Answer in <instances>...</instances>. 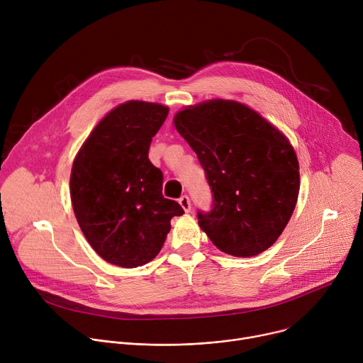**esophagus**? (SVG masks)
<instances>
[{
	"instance_id": "34e87169",
	"label": "esophagus",
	"mask_w": 363,
	"mask_h": 363,
	"mask_svg": "<svg viewBox=\"0 0 363 363\" xmlns=\"http://www.w3.org/2000/svg\"><path fill=\"white\" fill-rule=\"evenodd\" d=\"M179 205L182 206V210H184L185 213H189V211H191V201H189V198H188L186 195H184V196L179 198Z\"/></svg>"
}]
</instances>
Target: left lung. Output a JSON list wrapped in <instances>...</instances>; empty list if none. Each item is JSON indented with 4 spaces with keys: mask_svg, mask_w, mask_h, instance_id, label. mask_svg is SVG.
I'll return each mask as SVG.
<instances>
[{
    "mask_svg": "<svg viewBox=\"0 0 363 363\" xmlns=\"http://www.w3.org/2000/svg\"><path fill=\"white\" fill-rule=\"evenodd\" d=\"M202 165L213 195L198 224L234 257H254L281 235L296 208L300 174L289 138L244 103L211 99L174 116Z\"/></svg>",
    "mask_w": 363,
    "mask_h": 363,
    "instance_id": "8db88e82",
    "label": "left lung"
}]
</instances>
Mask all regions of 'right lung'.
<instances>
[{
  "mask_svg": "<svg viewBox=\"0 0 363 363\" xmlns=\"http://www.w3.org/2000/svg\"><path fill=\"white\" fill-rule=\"evenodd\" d=\"M161 103L129 100L100 119L79 149L70 174L76 220L103 260L135 269L157 257L182 216L162 195V172L147 158L168 116Z\"/></svg>",
  "mask_w": 363,
  "mask_h": 363,
  "instance_id": "1",
  "label": "right lung"
}]
</instances>
